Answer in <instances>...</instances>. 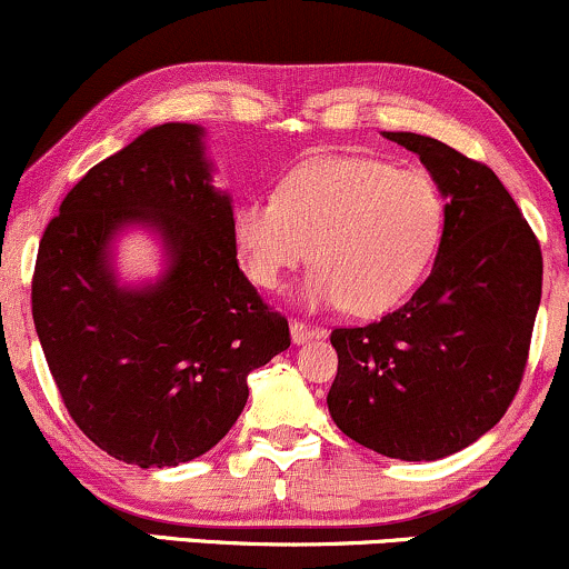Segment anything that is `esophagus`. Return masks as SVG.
<instances>
[{"label": "esophagus", "instance_id": "1", "mask_svg": "<svg viewBox=\"0 0 569 569\" xmlns=\"http://www.w3.org/2000/svg\"><path fill=\"white\" fill-rule=\"evenodd\" d=\"M316 337H323L321 326H307V323L293 318V321H291V339H293V342L302 345V342H307V339H316Z\"/></svg>", "mask_w": 569, "mask_h": 569}]
</instances>
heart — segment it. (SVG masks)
<instances>
[{"label": "heart", "instance_id": "heart-1", "mask_svg": "<svg viewBox=\"0 0 569 569\" xmlns=\"http://www.w3.org/2000/svg\"><path fill=\"white\" fill-rule=\"evenodd\" d=\"M447 230V198L426 171L371 158H316L280 179L276 198H251L232 213L240 267L276 291L310 259L307 302L348 305L371 318L420 286Z\"/></svg>", "mask_w": 569, "mask_h": 569}]
</instances>
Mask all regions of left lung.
<instances>
[{
    "instance_id": "obj_1",
    "label": "left lung",
    "mask_w": 569,
    "mask_h": 569,
    "mask_svg": "<svg viewBox=\"0 0 569 569\" xmlns=\"http://www.w3.org/2000/svg\"><path fill=\"white\" fill-rule=\"evenodd\" d=\"M420 154L447 198V230L426 283L380 321L331 331L337 428L396 460H439L511 407L527 358L543 253L485 162L417 133H385Z\"/></svg>"
}]
</instances>
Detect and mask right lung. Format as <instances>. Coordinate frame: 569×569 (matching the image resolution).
I'll use <instances>...</instances> for the list:
<instances>
[{
  "mask_svg": "<svg viewBox=\"0 0 569 569\" xmlns=\"http://www.w3.org/2000/svg\"><path fill=\"white\" fill-rule=\"evenodd\" d=\"M202 130L166 122L69 189L39 240L31 316L71 420L139 468L217 447L248 398V375L291 345L289 321L238 267L232 206L211 187ZM149 223L172 267L160 284L120 290L106 246Z\"/></svg>",
  "mask_w": 569,
  "mask_h": 569,
  "instance_id": "right-lung-1",
  "label": "right lung"
}]
</instances>
